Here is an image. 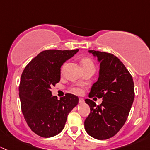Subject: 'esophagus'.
I'll use <instances>...</instances> for the list:
<instances>
[{
	"label": "esophagus",
	"instance_id": "esophagus-1",
	"mask_svg": "<svg viewBox=\"0 0 150 150\" xmlns=\"http://www.w3.org/2000/svg\"><path fill=\"white\" fill-rule=\"evenodd\" d=\"M79 103H84V100L83 98H80L79 99Z\"/></svg>",
	"mask_w": 150,
	"mask_h": 150
}]
</instances>
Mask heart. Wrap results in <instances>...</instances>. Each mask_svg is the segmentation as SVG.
Instances as JSON below:
<instances>
[{
	"label": "heart",
	"instance_id": "obj_1",
	"mask_svg": "<svg viewBox=\"0 0 150 150\" xmlns=\"http://www.w3.org/2000/svg\"><path fill=\"white\" fill-rule=\"evenodd\" d=\"M81 64H82L83 66H89V65H93L92 61H91V59H89V58H83V59L81 60ZM71 91L74 92V93L76 94V95H80V94L82 92V90H81V88L79 87H72Z\"/></svg>",
	"mask_w": 150,
	"mask_h": 150
}]
</instances>
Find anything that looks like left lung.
I'll use <instances>...</instances> for the list:
<instances>
[{"label":"left lung","instance_id":"1","mask_svg":"<svg viewBox=\"0 0 150 150\" xmlns=\"http://www.w3.org/2000/svg\"><path fill=\"white\" fill-rule=\"evenodd\" d=\"M100 62L98 80L89 97L103 98L100 105L86 99L90 113L84 121L86 133L97 139H108L123 127L134 100L132 75L123 63L111 53L89 50Z\"/></svg>","mask_w":150,"mask_h":150}]
</instances>
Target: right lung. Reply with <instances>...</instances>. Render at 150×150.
<instances>
[{
	"label": "right lung",
	"mask_w": 150,
	"mask_h": 150,
	"mask_svg": "<svg viewBox=\"0 0 150 150\" xmlns=\"http://www.w3.org/2000/svg\"><path fill=\"white\" fill-rule=\"evenodd\" d=\"M79 51L47 50L29 63L21 76L19 98L24 119L31 130L45 138L64 129L67 116L79 103L78 97L67 93L58 100L51 87L61 79V67Z\"/></svg>",
	"instance_id": "right-lung-1"
}]
</instances>
